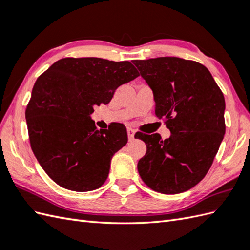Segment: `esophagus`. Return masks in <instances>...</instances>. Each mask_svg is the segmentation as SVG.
<instances>
[{
    "instance_id": "esophagus-1",
    "label": "esophagus",
    "mask_w": 250,
    "mask_h": 250,
    "mask_svg": "<svg viewBox=\"0 0 250 250\" xmlns=\"http://www.w3.org/2000/svg\"><path fill=\"white\" fill-rule=\"evenodd\" d=\"M126 132H128V137H129V140H133L134 139V130L133 129H131V128H128L126 129Z\"/></svg>"
}]
</instances>
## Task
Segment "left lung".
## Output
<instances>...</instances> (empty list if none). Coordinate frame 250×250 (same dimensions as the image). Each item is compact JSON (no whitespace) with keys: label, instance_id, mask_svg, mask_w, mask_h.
Segmentation results:
<instances>
[{"label":"left lung","instance_id":"8db88e82","mask_svg":"<svg viewBox=\"0 0 250 250\" xmlns=\"http://www.w3.org/2000/svg\"><path fill=\"white\" fill-rule=\"evenodd\" d=\"M133 63L152 89L156 115L171 131L164 141L137 135L147 146L137 163L140 176L157 192H184L204 178L224 140V93L199 62L160 57Z\"/></svg>","mask_w":250,"mask_h":250}]
</instances>
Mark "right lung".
<instances>
[{
    "mask_svg": "<svg viewBox=\"0 0 250 250\" xmlns=\"http://www.w3.org/2000/svg\"><path fill=\"white\" fill-rule=\"evenodd\" d=\"M137 76L129 61L63 58L37 78L25 109L29 140L37 161L56 184L84 192L105 183L111 158L128 135L124 125L97 130L90 115Z\"/></svg>",
    "mask_w": 250,
    "mask_h": 250,
    "instance_id": "add662e5",
    "label": "right lung"
}]
</instances>
